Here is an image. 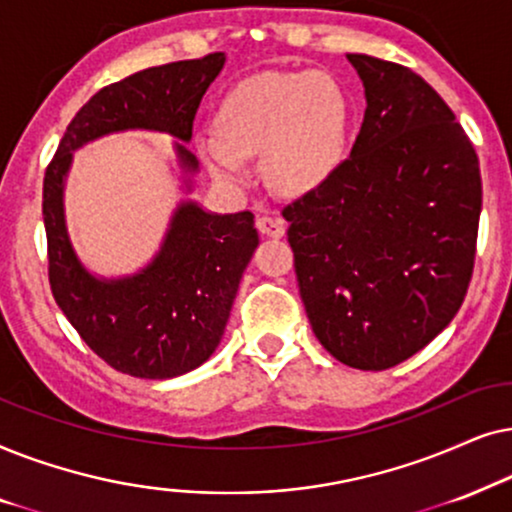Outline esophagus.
I'll return each instance as SVG.
<instances>
[{
	"label": "esophagus",
	"instance_id": "obj_1",
	"mask_svg": "<svg viewBox=\"0 0 512 512\" xmlns=\"http://www.w3.org/2000/svg\"><path fill=\"white\" fill-rule=\"evenodd\" d=\"M257 229H260V234L271 236V238H281L285 234L283 220L278 215H271V213H264L257 217Z\"/></svg>",
	"mask_w": 512,
	"mask_h": 512
}]
</instances>
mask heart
<instances>
[{
  "label": "heart",
  "mask_w": 512,
  "mask_h": 512,
  "mask_svg": "<svg viewBox=\"0 0 512 512\" xmlns=\"http://www.w3.org/2000/svg\"><path fill=\"white\" fill-rule=\"evenodd\" d=\"M217 131L196 135L199 156L217 180L243 185L245 156L262 154L276 192L306 194L325 185L344 159L349 100L330 74H260L222 100Z\"/></svg>",
  "instance_id": "heart-1"
}]
</instances>
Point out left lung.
<instances>
[{"mask_svg": "<svg viewBox=\"0 0 512 512\" xmlns=\"http://www.w3.org/2000/svg\"><path fill=\"white\" fill-rule=\"evenodd\" d=\"M346 58L367 100L351 156L281 213L318 342L356 370H388L461 309L478 243L480 163L417 72Z\"/></svg>", "mask_w": 512, "mask_h": 512, "instance_id": "obj_1", "label": "left lung"}]
</instances>
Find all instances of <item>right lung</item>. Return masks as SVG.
I'll use <instances>...</instances> for the list:
<instances>
[{"instance_id":"obj_1","label":"right lung","mask_w":512,"mask_h":512,"mask_svg":"<svg viewBox=\"0 0 512 512\" xmlns=\"http://www.w3.org/2000/svg\"><path fill=\"white\" fill-rule=\"evenodd\" d=\"M224 65V53L135 72L100 88L74 114L44 175L49 283L79 337L114 370L170 379L201 363L220 344L238 281L260 236L250 210L210 215L182 203L156 260L138 276L98 281L81 267L65 229L63 185L72 152L100 135L149 128L192 140L196 109ZM185 173L196 156L177 145Z\"/></svg>"}]
</instances>
